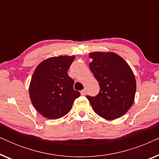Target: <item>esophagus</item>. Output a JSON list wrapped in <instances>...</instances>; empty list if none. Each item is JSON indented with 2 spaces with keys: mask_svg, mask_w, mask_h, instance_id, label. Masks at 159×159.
<instances>
[{
  "mask_svg": "<svg viewBox=\"0 0 159 159\" xmlns=\"http://www.w3.org/2000/svg\"><path fill=\"white\" fill-rule=\"evenodd\" d=\"M80 93H81L82 95H86V90H81V92H80Z\"/></svg>",
  "mask_w": 159,
  "mask_h": 159,
  "instance_id": "esophagus-1",
  "label": "esophagus"
}]
</instances>
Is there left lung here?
Returning <instances> with one entry per match:
<instances>
[{
  "instance_id": "obj_1",
  "label": "left lung",
  "mask_w": 159,
  "mask_h": 159,
  "mask_svg": "<svg viewBox=\"0 0 159 159\" xmlns=\"http://www.w3.org/2000/svg\"><path fill=\"white\" fill-rule=\"evenodd\" d=\"M89 57V67L100 85L96 96H87L93 111L106 120L122 116L134 101L136 80L132 69L114 52H93Z\"/></svg>"
}]
</instances>
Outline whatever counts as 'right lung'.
I'll use <instances>...</instances> for the list:
<instances>
[{
    "mask_svg": "<svg viewBox=\"0 0 159 159\" xmlns=\"http://www.w3.org/2000/svg\"><path fill=\"white\" fill-rule=\"evenodd\" d=\"M75 58V56H54L43 61L34 69L29 86L30 98L34 108L45 118L64 116L80 96L67 74Z\"/></svg>",
    "mask_w": 159,
    "mask_h": 159,
    "instance_id": "right-lung-1",
    "label": "right lung"
}]
</instances>
